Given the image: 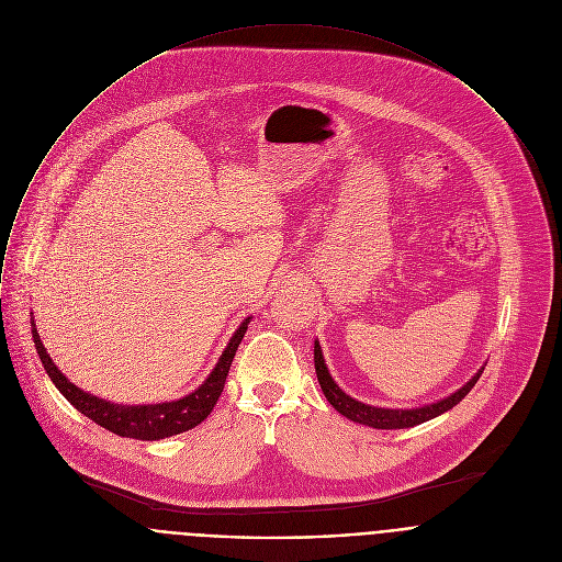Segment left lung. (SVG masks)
Here are the masks:
<instances>
[{
  "label": "left lung",
  "instance_id": "8db88e82",
  "mask_svg": "<svg viewBox=\"0 0 562 562\" xmlns=\"http://www.w3.org/2000/svg\"><path fill=\"white\" fill-rule=\"evenodd\" d=\"M314 367H316V374H318V383L323 387V394L327 396V401L342 416H347L353 423L369 425L373 429H405V427H414V425H420L425 420H431V418L445 414L447 409H451L453 405H458L471 392V387L477 383V379H480V374H482L486 364L473 374L462 387L451 392L449 396H445L440 401H434V403L418 405V407H379V405H369V403L358 401L351 394H347L329 373L318 340H314Z\"/></svg>",
  "mask_w": 562,
  "mask_h": 562
}]
</instances>
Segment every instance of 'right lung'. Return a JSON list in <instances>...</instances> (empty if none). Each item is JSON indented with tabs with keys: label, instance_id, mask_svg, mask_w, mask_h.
Returning <instances> with one entry per match:
<instances>
[{
	"label": "right lung",
	"instance_id": "right-lung-1",
	"mask_svg": "<svg viewBox=\"0 0 562 562\" xmlns=\"http://www.w3.org/2000/svg\"><path fill=\"white\" fill-rule=\"evenodd\" d=\"M252 316L244 318L241 325L235 329V334L231 336L226 349L222 351L217 364L213 367V371L209 376L186 396L177 398V401H164V403H142V405H124V403H113L106 398H100L82 387H78L76 383H71L65 374L60 373V369L54 364V360L49 358L47 349L41 342V336L36 331V323L34 318H30L32 325V338H34V347L36 353L43 362L45 373L49 374L52 383L58 387V392L87 418H91L93 423H98L100 427L124 436V438H137V440H161V438H170L177 434H183L188 429H193L195 425H200L213 409V405L217 403L222 390H224V381L228 369L233 364L235 351L248 329Z\"/></svg>",
	"mask_w": 562,
	"mask_h": 562
}]
</instances>
